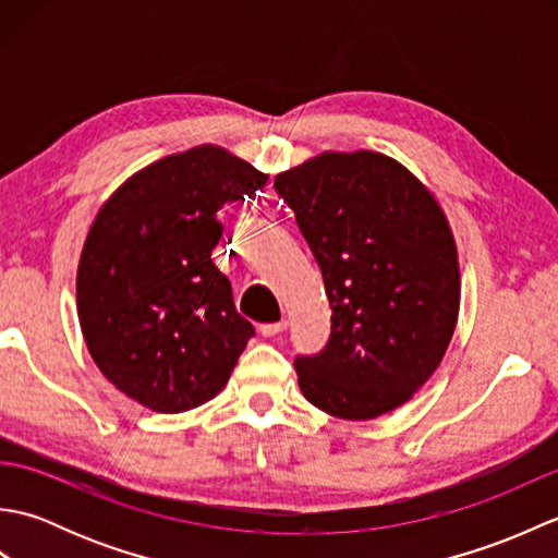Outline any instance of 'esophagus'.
I'll use <instances>...</instances> for the list:
<instances>
[{"label": "esophagus", "instance_id": "esophagus-1", "mask_svg": "<svg viewBox=\"0 0 558 558\" xmlns=\"http://www.w3.org/2000/svg\"><path fill=\"white\" fill-rule=\"evenodd\" d=\"M286 328H288V322L282 318V322H278V324H264L258 330H260V336H264V338H272V336H280Z\"/></svg>", "mask_w": 558, "mask_h": 558}]
</instances>
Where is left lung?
Wrapping results in <instances>:
<instances>
[{
	"instance_id": "left-lung-1",
	"label": "left lung",
	"mask_w": 558,
	"mask_h": 558,
	"mask_svg": "<svg viewBox=\"0 0 558 558\" xmlns=\"http://www.w3.org/2000/svg\"><path fill=\"white\" fill-rule=\"evenodd\" d=\"M324 272L328 345L298 357L304 398L364 422L408 402L453 338L460 268L436 196L405 165L376 150L304 160L276 177Z\"/></svg>"
}]
</instances>
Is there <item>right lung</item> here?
<instances>
[{
	"mask_svg": "<svg viewBox=\"0 0 558 558\" xmlns=\"http://www.w3.org/2000/svg\"><path fill=\"white\" fill-rule=\"evenodd\" d=\"M266 182L204 144L150 162L100 206L78 258V324L102 376L144 408L174 414L216 398L254 336L210 252L218 210Z\"/></svg>",
	"mask_w": 558,
	"mask_h": 558,
	"instance_id": "obj_1",
	"label": "right lung"
}]
</instances>
